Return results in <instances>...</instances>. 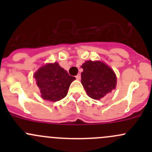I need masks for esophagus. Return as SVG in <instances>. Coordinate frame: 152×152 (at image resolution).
I'll list each match as a JSON object with an SVG mask.
<instances>
[{
  "instance_id": "esophagus-1",
  "label": "esophagus",
  "mask_w": 152,
  "mask_h": 152,
  "mask_svg": "<svg viewBox=\"0 0 152 152\" xmlns=\"http://www.w3.org/2000/svg\"><path fill=\"white\" fill-rule=\"evenodd\" d=\"M76 79H78V80H79V79H81V75H80V74H78L77 76H76Z\"/></svg>"
}]
</instances>
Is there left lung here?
<instances>
[{
    "label": "left lung",
    "instance_id": "obj_1",
    "mask_svg": "<svg viewBox=\"0 0 152 152\" xmlns=\"http://www.w3.org/2000/svg\"><path fill=\"white\" fill-rule=\"evenodd\" d=\"M82 84L89 97L100 100L116 87L113 69L101 61H86L82 65Z\"/></svg>",
    "mask_w": 152,
    "mask_h": 152
}]
</instances>
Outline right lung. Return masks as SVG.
Returning a JSON list of instances; mask_svg holds the SVG:
<instances>
[{"instance_id":"add662e5","label":"right lung","mask_w":152,"mask_h":152,"mask_svg":"<svg viewBox=\"0 0 152 152\" xmlns=\"http://www.w3.org/2000/svg\"><path fill=\"white\" fill-rule=\"evenodd\" d=\"M40 90L41 97L50 102H57L66 96L70 84L76 79L57 62L39 67L34 75Z\"/></svg>"}]
</instances>
